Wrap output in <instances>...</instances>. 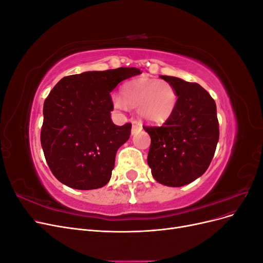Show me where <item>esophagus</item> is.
I'll return each instance as SVG.
<instances>
[{"label":"esophagus","instance_id":"esophagus-1","mask_svg":"<svg viewBox=\"0 0 263 263\" xmlns=\"http://www.w3.org/2000/svg\"><path fill=\"white\" fill-rule=\"evenodd\" d=\"M141 130V126L139 124H137V122H133V127H132V135L137 134Z\"/></svg>","mask_w":263,"mask_h":263}]
</instances>
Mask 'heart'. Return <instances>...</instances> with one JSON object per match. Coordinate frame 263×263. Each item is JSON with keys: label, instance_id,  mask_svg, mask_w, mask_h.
<instances>
[{"label": "heart", "instance_id": "heart-1", "mask_svg": "<svg viewBox=\"0 0 263 263\" xmlns=\"http://www.w3.org/2000/svg\"><path fill=\"white\" fill-rule=\"evenodd\" d=\"M123 99L115 97L113 105L123 110L127 106L137 108L141 121L161 124L172 116L177 106L178 94L173 85L163 80L138 78L126 82L122 89Z\"/></svg>", "mask_w": 263, "mask_h": 263}]
</instances>
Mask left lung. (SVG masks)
Returning <instances> with one entry per match:
<instances>
[{
    "instance_id": "1",
    "label": "left lung",
    "mask_w": 263,
    "mask_h": 263,
    "mask_svg": "<svg viewBox=\"0 0 263 263\" xmlns=\"http://www.w3.org/2000/svg\"><path fill=\"white\" fill-rule=\"evenodd\" d=\"M178 94L172 116L160 127H147L151 145L147 162L155 180L183 186L208 170L219 138L216 104L210 93L180 78L160 76Z\"/></svg>"
}]
</instances>
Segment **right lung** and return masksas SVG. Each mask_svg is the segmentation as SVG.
Returning <instances> with one entry per match:
<instances>
[{"label": "right lung", "instance_id": "1", "mask_svg": "<svg viewBox=\"0 0 263 263\" xmlns=\"http://www.w3.org/2000/svg\"><path fill=\"white\" fill-rule=\"evenodd\" d=\"M138 68L86 71L62 78L44 103L41 141L53 176L77 190L107 184L118 148L132 124L112 122V92L119 82L140 74Z\"/></svg>", "mask_w": 263, "mask_h": 263}]
</instances>
